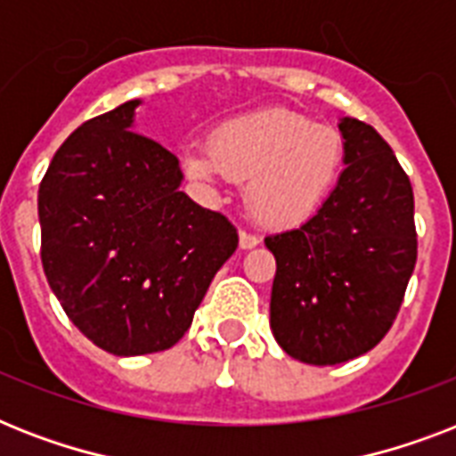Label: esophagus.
Wrapping results in <instances>:
<instances>
[{
  "label": "esophagus",
  "mask_w": 456,
  "mask_h": 456,
  "mask_svg": "<svg viewBox=\"0 0 456 456\" xmlns=\"http://www.w3.org/2000/svg\"><path fill=\"white\" fill-rule=\"evenodd\" d=\"M239 243H241V248H256L257 243H260V236L250 234V232H241L239 234Z\"/></svg>",
  "instance_id": "1"
}]
</instances>
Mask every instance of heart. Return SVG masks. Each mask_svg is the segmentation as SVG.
<instances>
[{"instance_id":"1","label":"heart","mask_w":456,"mask_h":456,"mask_svg":"<svg viewBox=\"0 0 456 456\" xmlns=\"http://www.w3.org/2000/svg\"><path fill=\"white\" fill-rule=\"evenodd\" d=\"M343 137L296 110L267 109L232 118L208 149L184 153L196 179L246 182V206L265 227H296L324 206L343 167Z\"/></svg>"}]
</instances>
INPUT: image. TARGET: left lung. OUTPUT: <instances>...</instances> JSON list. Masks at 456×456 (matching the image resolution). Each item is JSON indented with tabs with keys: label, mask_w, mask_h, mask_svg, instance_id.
I'll return each mask as SVG.
<instances>
[{
	"label": "left lung",
	"mask_w": 456,
	"mask_h": 456,
	"mask_svg": "<svg viewBox=\"0 0 456 456\" xmlns=\"http://www.w3.org/2000/svg\"><path fill=\"white\" fill-rule=\"evenodd\" d=\"M346 170L317 215L265 239L277 260L270 326L305 364L369 353L395 322L417 265L414 191L388 142L343 118Z\"/></svg>",
	"instance_id": "1"
}]
</instances>
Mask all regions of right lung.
Here are the masks:
<instances>
[{
	"instance_id": "1",
	"label": "right lung",
	"mask_w": 456,
	"mask_h": 456,
	"mask_svg": "<svg viewBox=\"0 0 456 456\" xmlns=\"http://www.w3.org/2000/svg\"><path fill=\"white\" fill-rule=\"evenodd\" d=\"M139 102L82 123L37 196L42 267L77 329L113 354L167 350L239 246L222 213L179 191V160L137 134Z\"/></svg>"
}]
</instances>
